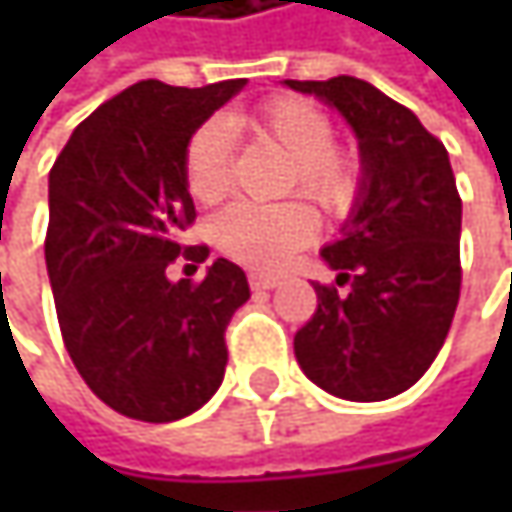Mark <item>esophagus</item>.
Segmentation results:
<instances>
[{
  "label": "esophagus",
  "mask_w": 512,
  "mask_h": 512,
  "mask_svg": "<svg viewBox=\"0 0 512 512\" xmlns=\"http://www.w3.org/2000/svg\"><path fill=\"white\" fill-rule=\"evenodd\" d=\"M249 284H252V290H272V287H278V278L275 275H263V272H252Z\"/></svg>",
  "instance_id": "obj_1"
}]
</instances>
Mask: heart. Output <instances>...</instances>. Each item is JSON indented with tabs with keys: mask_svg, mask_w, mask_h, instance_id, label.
<instances>
[{
	"mask_svg": "<svg viewBox=\"0 0 512 512\" xmlns=\"http://www.w3.org/2000/svg\"><path fill=\"white\" fill-rule=\"evenodd\" d=\"M260 139L287 156L284 192H302L329 216L353 210L361 189V165L350 151L335 148L332 118L311 100L275 97L249 118ZM234 139L222 118L204 121L183 156L186 189L201 204H216L231 189ZM317 234V216L302 201L234 204L213 222L216 246L237 263L255 269H278L293 252Z\"/></svg>",
	"mask_w": 512,
	"mask_h": 512,
	"instance_id": "1",
	"label": "heart"
}]
</instances>
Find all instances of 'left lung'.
<instances>
[{
	"label": "left lung",
	"instance_id": "8db88e82",
	"mask_svg": "<svg viewBox=\"0 0 512 512\" xmlns=\"http://www.w3.org/2000/svg\"><path fill=\"white\" fill-rule=\"evenodd\" d=\"M335 106L358 136L361 189L341 240L323 249L335 284L293 350L323 391L376 403L412 388L439 356L460 302L462 201L445 145L356 76L284 79Z\"/></svg>",
	"mask_w": 512,
	"mask_h": 512
}]
</instances>
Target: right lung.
I'll list each match as a JSON object with an SVG mask.
<instances>
[{
	"label": "right lung",
	"mask_w": 512,
	"mask_h": 512,
	"mask_svg": "<svg viewBox=\"0 0 512 512\" xmlns=\"http://www.w3.org/2000/svg\"><path fill=\"white\" fill-rule=\"evenodd\" d=\"M243 85L136 82L94 109L52 165L44 255L58 329L85 385L127 418H186L222 385L246 272L225 257L201 281H168L165 269L210 255L180 243L195 222L183 156Z\"/></svg>",
	"instance_id": "1"
}]
</instances>
